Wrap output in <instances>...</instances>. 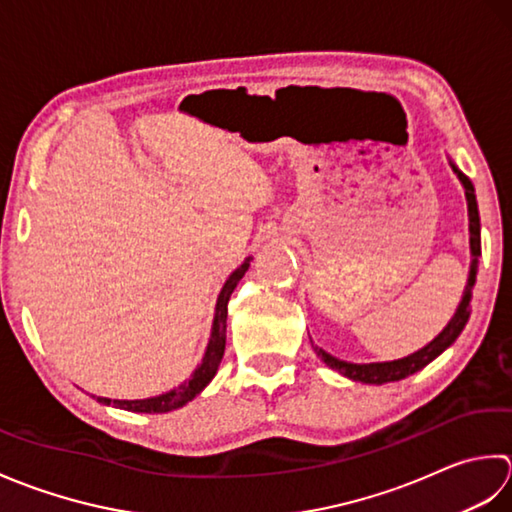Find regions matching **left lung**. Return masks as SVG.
Listing matches in <instances>:
<instances>
[{
  "label": "left lung",
  "mask_w": 512,
  "mask_h": 512,
  "mask_svg": "<svg viewBox=\"0 0 512 512\" xmlns=\"http://www.w3.org/2000/svg\"><path fill=\"white\" fill-rule=\"evenodd\" d=\"M451 163L453 172L457 174V179H460L462 187H464V196H466V207H468V243H471V267H468V278H466V287H464V294L460 305H457L455 314L451 316V320L446 322V327L437 333V336L429 342L424 344L422 349L413 351L411 356H404L400 360H391V362H347V360H340L336 356H331L325 349H320L318 344L311 342V347H314L316 356L327 364L329 369L338 371L342 375H347L349 380H356L362 384H387V382H398L409 378L415 371L424 369L426 364L433 362L440 353H444L451 344L457 340V336L464 331L468 318H471V298H473V285L477 280V263H479V256H482V236H479V210H477V198H475V187L471 183V179L457 168V165L448 159Z\"/></svg>",
  "instance_id": "left-lung-1"
}]
</instances>
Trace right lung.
Instances as JSON below:
<instances>
[{
	"mask_svg": "<svg viewBox=\"0 0 512 512\" xmlns=\"http://www.w3.org/2000/svg\"><path fill=\"white\" fill-rule=\"evenodd\" d=\"M249 263H252V256H247L243 260V265L234 269L232 274H229V278L225 280L221 294H218V298H216L212 331H210V340H207L203 360L198 362V367L192 371L190 378L181 382L179 387H174L161 395H154V398L110 400V398H97V395H92V398H97V402L106 404V406L112 404V406H117V409L132 411V413H168V411L181 409V406H185L187 402H192L196 395L212 382V378L218 371V364H221V360H223L225 333H227V302H229V296H232V291L236 289L238 280H241L245 276V271L249 269Z\"/></svg>",
	"mask_w": 512,
	"mask_h": 512,
	"instance_id": "add662e5",
	"label": "right lung"
}]
</instances>
